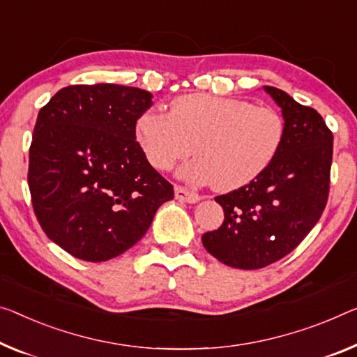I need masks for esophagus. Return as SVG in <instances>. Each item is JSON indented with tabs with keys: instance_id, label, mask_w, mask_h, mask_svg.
<instances>
[{
	"instance_id": "34e87169",
	"label": "esophagus",
	"mask_w": 357,
	"mask_h": 357,
	"mask_svg": "<svg viewBox=\"0 0 357 357\" xmlns=\"http://www.w3.org/2000/svg\"><path fill=\"white\" fill-rule=\"evenodd\" d=\"M175 197L182 202H190V204H195L201 199V196L197 193H193V191L183 188V186H175Z\"/></svg>"
}]
</instances>
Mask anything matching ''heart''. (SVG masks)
<instances>
[{"instance_id": "b5f03b06", "label": "heart", "mask_w": 357, "mask_h": 357, "mask_svg": "<svg viewBox=\"0 0 357 357\" xmlns=\"http://www.w3.org/2000/svg\"><path fill=\"white\" fill-rule=\"evenodd\" d=\"M135 137L158 171H171L193 153L182 175L220 191L250 183L270 166L284 139V119L271 107L239 98L188 94L169 114L146 112L137 119Z\"/></svg>"}]
</instances>
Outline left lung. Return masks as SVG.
I'll return each mask as SVG.
<instances>
[{
  "label": "left lung",
  "instance_id": "1",
  "mask_svg": "<svg viewBox=\"0 0 357 357\" xmlns=\"http://www.w3.org/2000/svg\"><path fill=\"white\" fill-rule=\"evenodd\" d=\"M265 91L282 109L281 148L255 180L215 197L225 220L202 234L211 255L241 270L268 266L297 248L321 218L331 188L333 135L324 119L278 87Z\"/></svg>",
  "mask_w": 357,
  "mask_h": 357
}]
</instances>
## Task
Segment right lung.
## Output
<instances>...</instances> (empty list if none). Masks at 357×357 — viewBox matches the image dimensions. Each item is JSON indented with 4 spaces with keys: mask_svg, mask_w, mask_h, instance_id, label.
<instances>
[{
    "mask_svg": "<svg viewBox=\"0 0 357 357\" xmlns=\"http://www.w3.org/2000/svg\"><path fill=\"white\" fill-rule=\"evenodd\" d=\"M151 97L139 87L76 84L38 113L29 161L33 211L47 238L76 259L121 255L174 199V186L135 140Z\"/></svg>",
    "mask_w": 357,
    "mask_h": 357,
    "instance_id": "right-lung-1",
    "label": "right lung"
}]
</instances>
